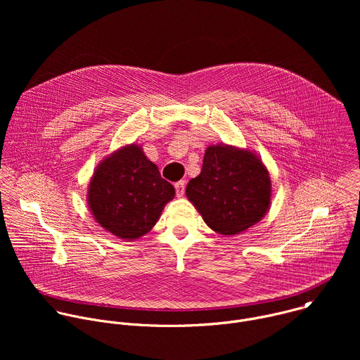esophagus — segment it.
Listing matches in <instances>:
<instances>
[{"label":"esophagus","mask_w":360,"mask_h":360,"mask_svg":"<svg viewBox=\"0 0 360 360\" xmlns=\"http://www.w3.org/2000/svg\"><path fill=\"white\" fill-rule=\"evenodd\" d=\"M185 185H186L185 181H178V182L175 184V189H176V195H178V196H184V193H185Z\"/></svg>","instance_id":"obj_1"}]
</instances>
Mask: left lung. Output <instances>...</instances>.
Masks as SVG:
<instances>
[{
  "label": "left lung",
  "instance_id": "obj_1",
  "mask_svg": "<svg viewBox=\"0 0 360 360\" xmlns=\"http://www.w3.org/2000/svg\"><path fill=\"white\" fill-rule=\"evenodd\" d=\"M186 196L210 228L236 235L266 214L271 178L252 152L214 145L205 150L202 171L189 181Z\"/></svg>",
  "mask_w": 360,
  "mask_h": 360
}]
</instances>
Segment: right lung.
Instances as JSON below:
<instances>
[{
  "label": "right lung",
  "mask_w": 360,
  "mask_h": 360,
  "mask_svg": "<svg viewBox=\"0 0 360 360\" xmlns=\"http://www.w3.org/2000/svg\"><path fill=\"white\" fill-rule=\"evenodd\" d=\"M174 195V186L136 145L112 153L96 168L88 186L94 218L122 239L145 235L157 224Z\"/></svg>",
  "instance_id": "1"
}]
</instances>
